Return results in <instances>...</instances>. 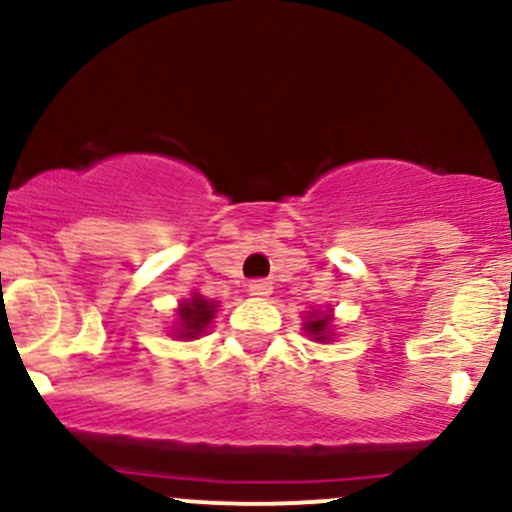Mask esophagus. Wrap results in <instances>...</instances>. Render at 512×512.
I'll return each mask as SVG.
<instances>
[{"label": "esophagus", "mask_w": 512, "mask_h": 512, "mask_svg": "<svg viewBox=\"0 0 512 512\" xmlns=\"http://www.w3.org/2000/svg\"><path fill=\"white\" fill-rule=\"evenodd\" d=\"M247 291H250L252 296H257V299H262V296L272 294V282H267V279H252V282L247 284Z\"/></svg>", "instance_id": "1"}]
</instances>
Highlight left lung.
<instances>
[{"label":"left lung","mask_w":512,"mask_h":512,"mask_svg":"<svg viewBox=\"0 0 512 512\" xmlns=\"http://www.w3.org/2000/svg\"><path fill=\"white\" fill-rule=\"evenodd\" d=\"M333 316H330V311L325 313H318V311H311L306 316V323H303V330H306L308 335H311L316 342H328L333 340Z\"/></svg>","instance_id":"left-lung-1"}]
</instances>
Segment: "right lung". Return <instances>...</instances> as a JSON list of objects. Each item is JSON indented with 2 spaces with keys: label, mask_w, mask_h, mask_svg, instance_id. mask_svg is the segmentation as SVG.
<instances>
[{
  "label": "right lung",
  "mask_w": 512,
  "mask_h": 512,
  "mask_svg": "<svg viewBox=\"0 0 512 512\" xmlns=\"http://www.w3.org/2000/svg\"><path fill=\"white\" fill-rule=\"evenodd\" d=\"M216 316V301L204 299L201 294H192V299H184L177 308V325H174V338L194 340L209 328V323Z\"/></svg>",
  "instance_id": "right-lung-1"
}]
</instances>
